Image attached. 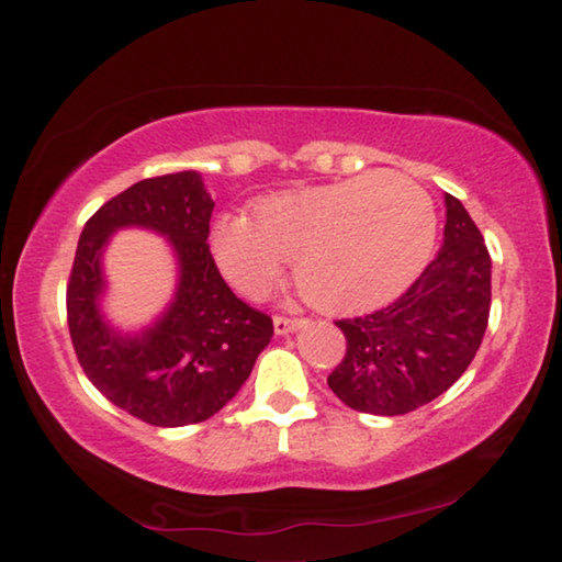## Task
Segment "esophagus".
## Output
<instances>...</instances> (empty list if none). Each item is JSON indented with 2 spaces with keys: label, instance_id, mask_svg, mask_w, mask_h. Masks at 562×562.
I'll return each instance as SVG.
<instances>
[{
  "label": "esophagus",
  "instance_id": "1",
  "mask_svg": "<svg viewBox=\"0 0 562 562\" xmlns=\"http://www.w3.org/2000/svg\"><path fill=\"white\" fill-rule=\"evenodd\" d=\"M272 323H274V333H278V335H288V333H292V329L300 327L302 319L288 317V315H274Z\"/></svg>",
  "mask_w": 562,
  "mask_h": 562
}]
</instances>
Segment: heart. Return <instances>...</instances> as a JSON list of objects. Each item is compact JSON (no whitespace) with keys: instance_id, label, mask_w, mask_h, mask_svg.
I'll use <instances>...</instances> for the list:
<instances>
[{"instance_id":"heart-1","label":"heart","mask_w":562,"mask_h":562,"mask_svg":"<svg viewBox=\"0 0 562 562\" xmlns=\"http://www.w3.org/2000/svg\"><path fill=\"white\" fill-rule=\"evenodd\" d=\"M435 239L432 202L409 177L368 172L280 192L255 204V222L217 217L210 247L225 280L265 295L295 260L302 297L319 310H362L415 280Z\"/></svg>"}]
</instances>
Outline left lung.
<instances>
[{
  "label": "left lung",
  "instance_id": "1",
  "mask_svg": "<svg viewBox=\"0 0 562 562\" xmlns=\"http://www.w3.org/2000/svg\"><path fill=\"white\" fill-rule=\"evenodd\" d=\"M442 247L387 307L337 319L347 350L327 385L347 407L405 415L432 403L473 362L490 317V252L473 217L445 194Z\"/></svg>",
  "mask_w": 562,
  "mask_h": 562
}]
</instances>
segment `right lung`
I'll use <instances>...</instances> for the list:
<instances>
[{"mask_svg":"<svg viewBox=\"0 0 562 562\" xmlns=\"http://www.w3.org/2000/svg\"><path fill=\"white\" fill-rule=\"evenodd\" d=\"M215 202L198 172L149 177L104 202L79 235L67 282V325L77 360L100 393L155 427L202 423L233 400L272 340V317L239 300L210 252ZM170 237L181 282L176 302L137 338L117 336L99 315V255L120 226Z\"/></svg>","mask_w":562,"mask_h":562,"instance_id":"1","label":"right lung"}]
</instances>
